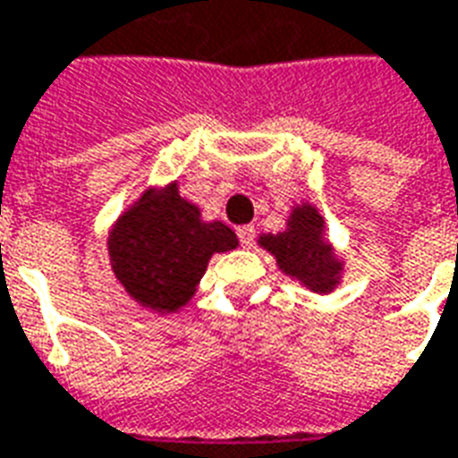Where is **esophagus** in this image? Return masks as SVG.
<instances>
[{
    "instance_id": "esophagus-1",
    "label": "esophagus",
    "mask_w": 458,
    "mask_h": 458,
    "mask_svg": "<svg viewBox=\"0 0 458 458\" xmlns=\"http://www.w3.org/2000/svg\"><path fill=\"white\" fill-rule=\"evenodd\" d=\"M236 233H239V239H242L243 246H251L253 239H256V229H253L251 225H243L236 229Z\"/></svg>"
}]
</instances>
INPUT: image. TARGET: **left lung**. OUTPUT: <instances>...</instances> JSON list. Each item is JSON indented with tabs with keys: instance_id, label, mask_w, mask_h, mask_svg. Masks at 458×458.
<instances>
[{
	"instance_id": "obj_1",
	"label": "left lung",
	"mask_w": 458,
	"mask_h": 458,
	"mask_svg": "<svg viewBox=\"0 0 458 458\" xmlns=\"http://www.w3.org/2000/svg\"><path fill=\"white\" fill-rule=\"evenodd\" d=\"M325 216L312 202L290 207L285 229L261 233L259 246L276 259L288 278L298 280L312 293L329 295L342 285L346 263L336 256L335 243L327 239Z\"/></svg>"
}]
</instances>
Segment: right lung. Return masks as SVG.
<instances>
[{
	"label": "right lung",
	"instance_id": "right-lung-1",
	"mask_svg": "<svg viewBox=\"0 0 458 458\" xmlns=\"http://www.w3.org/2000/svg\"><path fill=\"white\" fill-rule=\"evenodd\" d=\"M236 246L229 226L205 222L199 207L180 195L178 180L143 190L106 236L114 278L136 305L156 315L188 305L209 259Z\"/></svg>",
	"mask_w": 458,
	"mask_h": 458
}]
</instances>
